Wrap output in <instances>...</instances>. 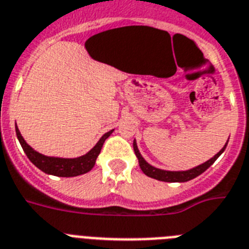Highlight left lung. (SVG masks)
Segmentation results:
<instances>
[{
  "label": "left lung",
  "instance_id": "obj_1",
  "mask_svg": "<svg viewBox=\"0 0 249 249\" xmlns=\"http://www.w3.org/2000/svg\"><path fill=\"white\" fill-rule=\"evenodd\" d=\"M227 145H228V141H227L226 145L223 146V148L218 152V154L214 155L212 159H209V160L205 161V162L193 167V169L181 170V171H170V170L157 169V167L150 165V163H148L143 157H142L141 152H140L139 147H137V142H136V140H133V150H135L136 156H137V159H139L140 167H141V170L143 171V174L150 176V178H152V179L160 180V181H165V182H185V181H189V180H193L194 178H196V176H199L200 174H203L208 167H210L212 165H213L214 161H215L216 159H218L223 152H224Z\"/></svg>",
  "mask_w": 249,
  "mask_h": 249
}]
</instances>
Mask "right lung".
I'll return each instance as SVG.
<instances>
[{"instance_id": "1", "label": "right lung", "mask_w": 249, "mask_h": 249, "mask_svg": "<svg viewBox=\"0 0 249 249\" xmlns=\"http://www.w3.org/2000/svg\"><path fill=\"white\" fill-rule=\"evenodd\" d=\"M15 128H16V135H18V141H20L26 156L29 157V160L37 169H40L45 174L60 176V178H73V176L83 175V174L90 171L93 169V166L95 165L97 157L101 154L102 146H103L104 141L114 131V129H110L107 133H104L101 139H99V141L95 143L94 147L92 150H89L86 155H83V156L79 157H74V159H65V157L45 156V155L40 154V152L34 150L31 146L27 145V142L21 136L18 126H15Z\"/></svg>"}]
</instances>
